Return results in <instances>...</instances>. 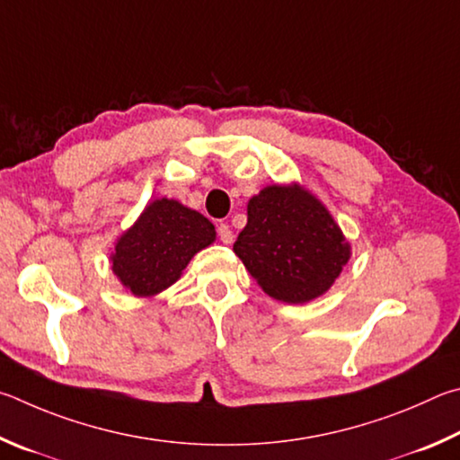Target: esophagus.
<instances>
[{
    "label": "esophagus",
    "instance_id": "obj_1",
    "mask_svg": "<svg viewBox=\"0 0 460 460\" xmlns=\"http://www.w3.org/2000/svg\"><path fill=\"white\" fill-rule=\"evenodd\" d=\"M217 236H220V240L224 244H232L234 243V232H232V228L228 224H220L217 226Z\"/></svg>",
    "mask_w": 460,
    "mask_h": 460
}]
</instances>
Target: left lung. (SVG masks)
<instances>
[{
	"label": "left lung",
	"instance_id": "1",
	"mask_svg": "<svg viewBox=\"0 0 460 460\" xmlns=\"http://www.w3.org/2000/svg\"><path fill=\"white\" fill-rule=\"evenodd\" d=\"M234 252L272 299L303 305L325 295L351 256L340 224L301 183H272L248 199Z\"/></svg>",
	"mask_w": 460,
	"mask_h": 460
}]
</instances>
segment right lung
<instances>
[{
  "label": "right lung",
  "mask_w": 460,
  "mask_h": 460,
  "mask_svg": "<svg viewBox=\"0 0 460 460\" xmlns=\"http://www.w3.org/2000/svg\"><path fill=\"white\" fill-rule=\"evenodd\" d=\"M216 240L214 224L181 201L157 198L145 206L111 252L112 272L135 296H155Z\"/></svg>",
  "instance_id": "right-lung-1"
}]
</instances>
